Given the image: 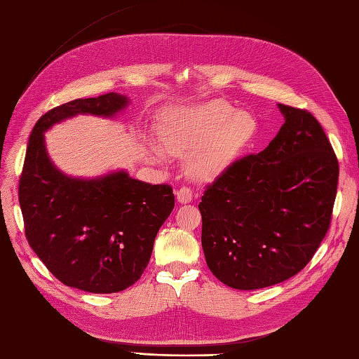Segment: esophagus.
<instances>
[{"mask_svg": "<svg viewBox=\"0 0 359 359\" xmlns=\"http://www.w3.org/2000/svg\"><path fill=\"white\" fill-rule=\"evenodd\" d=\"M175 195H177V199L180 203H189L193 199V193H191L190 187H181L180 190L175 191Z\"/></svg>", "mask_w": 359, "mask_h": 359, "instance_id": "esophagus-1", "label": "esophagus"}]
</instances>
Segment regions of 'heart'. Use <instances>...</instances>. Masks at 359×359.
I'll return each instance as SVG.
<instances>
[{"label":"heart","mask_w":359,"mask_h":359,"mask_svg":"<svg viewBox=\"0 0 359 359\" xmlns=\"http://www.w3.org/2000/svg\"><path fill=\"white\" fill-rule=\"evenodd\" d=\"M257 121L246 111H237L224 101L173 113L161 128V142L169 152L187 158V169L198 180L222 175L254 139ZM149 156L161 160L163 152L151 148Z\"/></svg>","instance_id":"b5f03b06"}]
</instances>
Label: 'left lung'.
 Instances as JSON below:
<instances>
[{"instance_id": "left-lung-1", "label": "left lung", "mask_w": 359, "mask_h": 359, "mask_svg": "<svg viewBox=\"0 0 359 359\" xmlns=\"http://www.w3.org/2000/svg\"><path fill=\"white\" fill-rule=\"evenodd\" d=\"M284 125L257 156L234 161L199 203L202 249L220 283L258 290L299 273L325 238L338 161L314 116L278 104Z\"/></svg>"}]
</instances>
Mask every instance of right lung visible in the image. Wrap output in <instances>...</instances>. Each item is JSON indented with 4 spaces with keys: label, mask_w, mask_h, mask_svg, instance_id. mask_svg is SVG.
Wrapping results in <instances>:
<instances>
[{
    "label": "right lung",
    "mask_w": 359,
    "mask_h": 359,
    "mask_svg": "<svg viewBox=\"0 0 359 359\" xmlns=\"http://www.w3.org/2000/svg\"><path fill=\"white\" fill-rule=\"evenodd\" d=\"M128 104L114 92L74 100L45 113L28 140L19 180L25 237L60 283L83 292L118 293L139 280L175 196L168 184L152 186L125 170L66 175L48 156L45 133L76 114L113 118Z\"/></svg>",
    "instance_id": "obj_1"
}]
</instances>
